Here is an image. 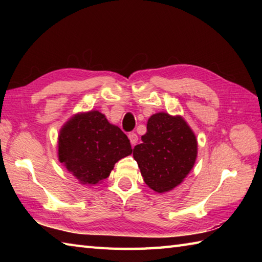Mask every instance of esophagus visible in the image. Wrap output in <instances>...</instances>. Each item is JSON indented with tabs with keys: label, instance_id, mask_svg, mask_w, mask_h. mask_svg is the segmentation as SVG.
<instances>
[{
	"label": "esophagus",
	"instance_id": "1",
	"mask_svg": "<svg viewBox=\"0 0 262 262\" xmlns=\"http://www.w3.org/2000/svg\"><path fill=\"white\" fill-rule=\"evenodd\" d=\"M128 138H129L132 145H135V144L138 142V136L135 134V133H129Z\"/></svg>",
	"mask_w": 262,
	"mask_h": 262
}]
</instances>
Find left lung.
<instances>
[{
	"label": "left lung",
	"mask_w": 262,
	"mask_h": 262,
	"mask_svg": "<svg viewBox=\"0 0 262 262\" xmlns=\"http://www.w3.org/2000/svg\"><path fill=\"white\" fill-rule=\"evenodd\" d=\"M197 140L181 116L158 113L147 120L142 143L133 149L146 185L157 192L179 186L193 168Z\"/></svg>",
	"instance_id": "left-lung-1"
}]
</instances>
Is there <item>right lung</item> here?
Wrapping results in <instances>:
<instances>
[{"mask_svg":"<svg viewBox=\"0 0 262 262\" xmlns=\"http://www.w3.org/2000/svg\"><path fill=\"white\" fill-rule=\"evenodd\" d=\"M132 151L126 134L98 110L74 115L59 130V162L82 185L107 179L116 162Z\"/></svg>","mask_w":262,"mask_h":262,"instance_id":"add662e5","label":"right lung"}]
</instances>
